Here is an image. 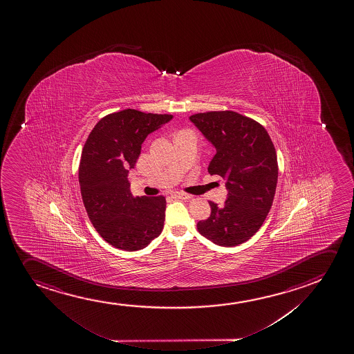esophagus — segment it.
<instances>
[{"label":"esophagus","mask_w":354,"mask_h":354,"mask_svg":"<svg viewBox=\"0 0 354 354\" xmlns=\"http://www.w3.org/2000/svg\"><path fill=\"white\" fill-rule=\"evenodd\" d=\"M172 198H182V200H187V198H190V196H189L188 194L175 193V194H172Z\"/></svg>","instance_id":"obj_1"}]
</instances>
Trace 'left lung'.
<instances>
[{
	"mask_svg": "<svg viewBox=\"0 0 354 354\" xmlns=\"http://www.w3.org/2000/svg\"><path fill=\"white\" fill-rule=\"evenodd\" d=\"M189 119L217 151L208 172L227 180V201L223 206L209 201L211 216L198 223V232L218 245H241L259 230L274 203L278 178L274 143L263 125L232 111Z\"/></svg>",
	"mask_w": 354,
	"mask_h": 354,
	"instance_id": "left-lung-1",
	"label": "left lung"
}]
</instances>
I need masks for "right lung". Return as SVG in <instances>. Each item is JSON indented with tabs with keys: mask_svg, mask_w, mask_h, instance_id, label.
<instances>
[{
	"mask_svg": "<svg viewBox=\"0 0 354 354\" xmlns=\"http://www.w3.org/2000/svg\"><path fill=\"white\" fill-rule=\"evenodd\" d=\"M171 119L124 109L101 119L83 147L78 171L83 203L100 236L115 248L142 250L161 234L165 198H133L127 175L146 137Z\"/></svg>",
	"mask_w": 354,
	"mask_h": 354,
	"instance_id": "add662e5",
	"label": "right lung"
}]
</instances>
